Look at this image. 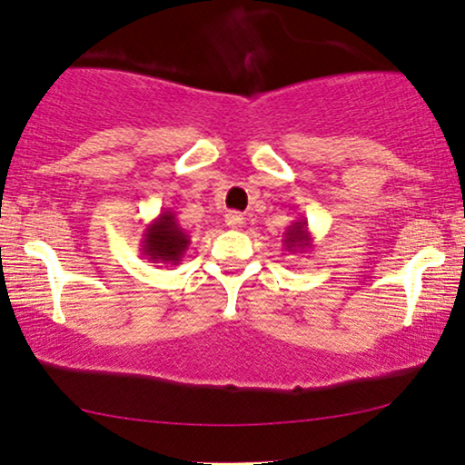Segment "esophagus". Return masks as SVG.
I'll return each instance as SVG.
<instances>
[{
  "mask_svg": "<svg viewBox=\"0 0 465 465\" xmlns=\"http://www.w3.org/2000/svg\"><path fill=\"white\" fill-rule=\"evenodd\" d=\"M242 223H244V217H242L240 213L232 211V213H227V214H225V225H227V227H232V230H235V227H240Z\"/></svg>",
  "mask_w": 465,
  "mask_h": 465,
  "instance_id": "34e87169",
  "label": "esophagus"
}]
</instances>
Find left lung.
I'll list each match as a JSON object with an SVG mask.
<instances>
[{"label": "left lung", "instance_id": "left-lung-1", "mask_svg": "<svg viewBox=\"0 0 465 465\" xmlns=\"http://www.w3.org/2000/svg\"><path fill=\"white\" fill-rule=\"evenodd\" d=\"M284 246H286V251L289 252H307V251H312V233H310V230H307V219H303L301 217L299 221H295V223L292 225H289L286 227V232H284Z\"/></svg>", "mask_w": 465, "mask_h": 465}]
</instances>
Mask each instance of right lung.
Instances as JSON below:
<instances>
[{
    "label": "right lung",
    "mask_w": 465,
    "mask_h": 465,
    "mask_svg": "<svg viewBox=\"0 0 465 465\" xmlns=\"http://www.w3.org/2000/svg\"><path fill=\"white\" fill-rule=\"evenodd\" d=\"M189 248V235L176 221L173 211H162L145 227L141 240V254L149 263L179 265Z\"/></svg>",
    "instance_id": "right-lung-1"
}]
</instances>
